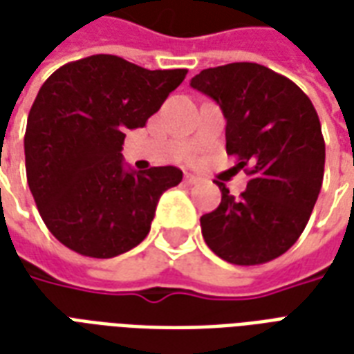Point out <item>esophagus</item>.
<instances>
[{"mask_svg":"<svg viewBox=\"0 0 354 354\" xmlns=\"http://www.w3.org/2000/svg\"><path fill=\"white\" fill-rule=\"evenodd\" d=\"M185 183H187V185H199V183H201V177L194 174H185Z\"/></svg>","mask_w":354,"mask_h":354,"instance_id":"34e87169","label":"esophagus"}]
</instances>
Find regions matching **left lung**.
Segmentation results:
<instances>
[{"instance_id": "1", "label": "left lung", "mask_w": 354, "mask_h": 354, "mask_svg": "<svg viewBox=\"0 0 354 354\" xmlns=\"http://www.w3.org/2000/svg\"><path fill=\"white\" fill-rule=\"evenodd\" d=\"M190 86L222 108L225 151L250 177L239 198L216 183L222 201L201 216L207 246L233 265L272 261L297 243L323 185L317 111L297 84L257 63L205 68Z\"/></svg>"}]
</instances>
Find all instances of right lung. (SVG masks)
I'll use <instances>...</instances> for the list:
<instances>
[{
    "mask_svg": "<svg viewBox=\"0 0 354 354\" xmlns=\"http://www.w3.org/2000/svg\"><path fill=\"white\" fill-rule=\"evenodd\" d=\"M187 73L97 54L42 84L24 136L26 175L44 224L66 248L108 259L147 237L158 199L183 171L124 169V132L145 127Z\"/></svg>",
    "mask_w": 354,
    "mask_h": 354,
    "instance_id": "1",
    "label": "right lung"
}]
</instances>
